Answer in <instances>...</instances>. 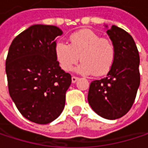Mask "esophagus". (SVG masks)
Here are the masks:
<instances>
[{
    "mask_svg": "<svg viewBox=\"0 0 148 148\" xmlns=\"http://www.w3.org/2000/svg\"><path fill=\"white\" fill-rule=\"evenodd\" d=\"M78 79H79V78H78V77L73 76V77H72V83H75Z\"/></svg>",
    "mask_w": 148,
    "mask_h": 148,
    "instance_id": "esophagus-1",
    "label": "esophagus"
}]
</instances>
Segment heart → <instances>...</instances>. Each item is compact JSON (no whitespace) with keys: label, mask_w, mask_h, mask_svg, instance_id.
<instances>
[{"label":"heart","mask_w":148,"mask_h":148,"mask_svg":"<svg viewBox=\"0 0 148 148\" xmlns=\"http://www.w3.org/2000/svg\"><path fill=\"white\" fill-rule=\"evenodd\" d=\"M54 53L57 62L64 71H69L78 62L82 60L75 69L79 74H93L96 76L106 74L112 68L116 51L113 44L95 32L84 29L69 36V43L57 41Z\"/></svg>","instance_id":"b5f03b06"}]
</instances>
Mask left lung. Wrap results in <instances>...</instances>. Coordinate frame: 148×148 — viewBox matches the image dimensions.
I'll use <instances>...</instances> for the list:
<instances>
[{
	"label": "left lung",
	"instance_id": "left-lung-1",
	"mask_svg": "<svg viewBox=\"0 0 148 148\" xmlns=\"http://www.w3.org/2000/svg\"><path fill=\"white\" fill-rule=\"evenodd\" d=\"M107 28L116 56L107 76L92 81L88 103L100 116L115 120L123 116L132 107L140 86V56L133 38L123 29Z\"/></svg>",
	"mask_w": 148,
	"mask_h": 148
}]
</instances>
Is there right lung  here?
I'll list each match as a JSON object with an SVG mask.
<instances>
[{
  "mask_svg": "<svg viewBox=\"0 0 148 148\" xmlns=\"http://www.w3.org/2000/svg\"><path fill=\"white\" fill-rule=\"evenodd\" d=\"M62 31L55 25H33L18 34L6 60L8 91L18 111L31 122L47 124L65 106L71 75L57 62L54 48Z\"/></svg>",
  "mask_w": 148,
  "mask_h": 148,
  "instance_id": "1",
  "label": "right lung"
}]
</instances>
